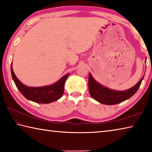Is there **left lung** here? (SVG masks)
Segmentation results:
<instances>
[{
  "instance_id": "obj_1",
  "label": "left lung",
  "mask_w": 152,
  "mask_h": 152,
  "mask_svg": "<svg viewBox=\"0 0 152 152\" xmlns=\"http://www.w3.org/2000/svg\"><path fill=\"white\" fill-rule=\"evenodd\" d=\"M143 78L144 76L135 86L127 90L116 91L102 86L94 79L91 73H89L88 81L89 94L95 100L101 104L106 105L117 104L131 98L138 90Z\"/></svg>"
}]
</instances>
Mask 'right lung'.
Here are the masks:
<instances>
[{"label":"right lung","mask_w":152,"mask_h":152,"mask_svg":"<svg viewBox=\"0 0 152 152\" xmlns=\"http://www.w3.org/2000/svg\"><path fill=\"white\" fill-rule=\"evenodd\" d=\"M11 71L13 80L22 95L29 100L39 104H49L61 98L64 93V83L69 75V73L65 75L59 80L50 86L29 87L24 85L17 79L14 73L12 63Z\"/></svg>","instance_id":"right-lung-1"}]
</instances>
